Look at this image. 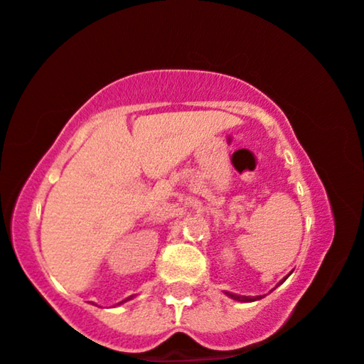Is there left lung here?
<instances>
[{
  "label": "left lung",
  "mask_w": 364,
  "mask_h": 364,
  "mask_svg": "<svg viewBox=\"0 0 364 364\" xmlns=\"http://www.w3.org/2000/svg\"><path fill=\"white\" fill-rule=\"evenodd\" d=\"M284 282V280H282ZM228 297H232L233 301H238V302H254V301H259L264 296H255V297H250V296H238V294H232V292H225Z\"/></svg>",
  "instance_id": "8db88e82"
}]
</instances>
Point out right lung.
Masks as SVG:
<instances>
[{
    "label": "right lung",
    "instance_id": "obj_1",
    "mask_svg": "<svg viewBox=\"0 0 364 364\" xmlns=\"http://www.w3.org/2000/svg\"><path fill=\"white\" fill-rule=\"evenodd\" d=\"M129 299H132V296H131V297H127V299H126V301H129ZM126 301H122V302H126ZM122 302H119V304H122Z\"/></svg>",
    "mask_w": 364,
    "mask_h": 364
}]
</instances>
